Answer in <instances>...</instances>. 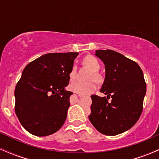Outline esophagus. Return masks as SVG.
Here are the masks:
<instances>
[{
    "mask_svg": "<svg viewBox=\"0 0 159 159\" xmlns=\"http://www.w3.org/2000/svg\"><path fill=\"white\" fill-rule=\"evenodd\" d=\"M77 95L78 96H80V97H82V96H84V95H82V94H80V93H77Z\"/></svg>",
    "mask_w": 159,
    "mask_h": 159,
    "instance_id": "obj_1",
    "label": "esophagus"
}]
</instances>
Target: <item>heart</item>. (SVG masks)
I'll list each match as a JSON object with an SVG mask.
<instances>
[{"mask_svg":"<svg viewBox=\"0 0 159 159\" xmlns=\"http://www.w3.org/2000/svg\"><path fill=\"white\" fill-rule=\"evenodd\" d=\"M84 63L92 71V73L89 75V79H98V75L97 72L100 69V63L93 56H87L84 60ZM77 77V66L74 64L69 72V79L74 81ZM69 89L75 93L82 95L90 94L96 89V84L94 81H90L87 82L75 81L69 85Z\"/></svg>","mask_w":159,"mask_h":159,"instance_id":"heart-1","label":"heart"}]
</instances>
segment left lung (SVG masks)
Segmentation results:
<instances>
[{
    "label": "left lung",
    "instance_id": "obj_1",
    "mask_svg": "<svg viewBox=\"0 0 159 159\" xmlns=\"http://www.w3.org/2000/svg\"><path fill=\"white\" fill-rule=\"evenodd\" d=\"M96 55L105 65L100 92L107 96H91L89 120L102 134L116 135L132 128L143 111L147 90L143 71L136 62L110 49L97 50Z\"/></svg>",
    "mask_w": 159,
    "mask_h": 159
}]
</instances>
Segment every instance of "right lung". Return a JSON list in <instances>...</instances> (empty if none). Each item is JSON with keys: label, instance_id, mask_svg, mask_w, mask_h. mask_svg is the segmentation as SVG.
Segmentation results:
<instances>
[{"label": "right lung", "instance_id": "add662e5", "mask_svg": "<svg viewBox=\"0 0 159 159\" xmlns=\"http://www.w3.org/2000/svg\"><path fill=\"white\" fill-rule=\"evenodd\" d=\"M78 52L48 53L26 66L15 90V112L30 134L47 136L65 123L73 94L64 90Z\"/></svg>", "mask_w": 159, "mask_h": 159}]
</instances>
